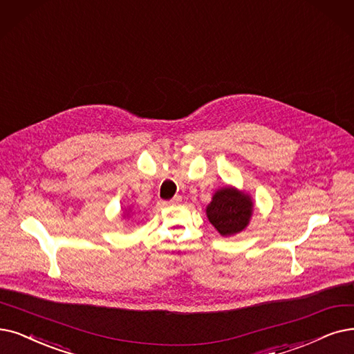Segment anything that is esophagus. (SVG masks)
Wrapping results in <instances>:
<instances>
[{"mask_svg": "<svg viewBox=\"0 0 354 354\" xmlns=\"http://www.w3.org/2000/svg\"><path fill=\"white\" fill-rule=\"evenodd\" d=\"M180 202H181V196H176V197H173L171 201L164 202V205H165V206H168V205H177V203H180Z\"/></svg>", "mask_w": 354, "mask_h": 354, "instance_id": "1", "label": "esophagus"}]
</instances>
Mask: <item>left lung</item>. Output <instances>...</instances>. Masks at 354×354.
Listing matches in <instances>:
<instances>
[{
  "label": "left lung",
  "mask_w": 354,
  "mask_h": 354,
  "mask_svg": "<svg viewBox=\"0 0 354 354\" xmlns=\"http://www.w3.org/2000/svg\"><path fill=\"white\" fill-rule=\"evenodd\" d=\"M251 214V197L232 187L218 190L206 209L210 223L225 236L243 231L250 222Z\"/></svg>",
  "instance_id": "left-lung-1"
}]
</instances>
